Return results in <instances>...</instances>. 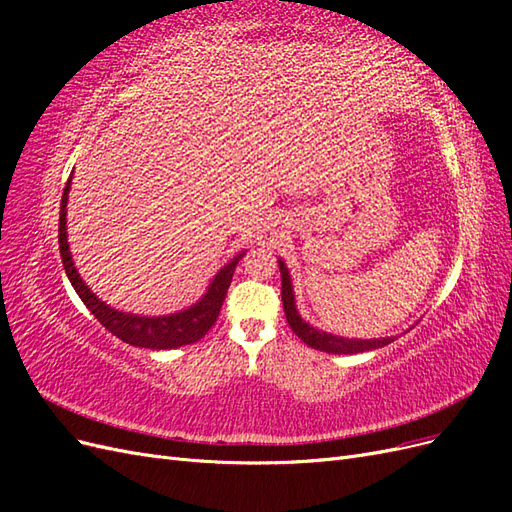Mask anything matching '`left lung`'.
<instances>
[{
  "mask_svg": "<svg viewBox=\"0 0 512 512\" xmlns=\"http://www.w3.org/2000/svg\"><path fill=\"white\" fill-rule=\"evenodd\" d=\"M280 273H282V303H284V312L286 320L290 324V329L299 335V339L307 346H312L314 350L320 352H329V354H356V352H367V350H376L384 348L393 342V337H382V339H346V337H337L329 335L324 331H318L299 316L297 307H294V294H292V284H290V275L284 262L280 260Z\"/></svg>",
  "mask_w": 512,
  "mask_h": 512,
  "instance_id": "obj_1",
  "label": "left lung"
}]
</instances>
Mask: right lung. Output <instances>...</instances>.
<instances>
[{
    "label": "right lung",
    "instance_id": "1",
    "mask_svg": "<svg viewBox=\"0 0 512 512\" xmlns=\"http://www.w3.org/2000/svg\"><path fill=\"white\" fill-rule=\"evenodd\" d=\"M72 179V177H70ZM70 179L64 188V196H61V211H59V254L68 280L72 282L76 294L87 305L91 314L98 318L102 327L119 337L121 342L138 348H151V350H168L179 348L185 344H194L200 337L207 335V331L213 327L215 320L220 316L222 303L226 299L228 286L232 282V273H235L237 262L243 254L232 258L226 267L220 269L215 275V280L209 284V290L203 299L196 305H192L185 312L173 314V316H160V318H145V316H132L111 309L106 303H102L94 292H91L85 282L74 269V262L68 250V235H66V203L70 192Z\"/></svg>",
    "mask_w": 512,
    "mask_h": 512
}]
</instances>
